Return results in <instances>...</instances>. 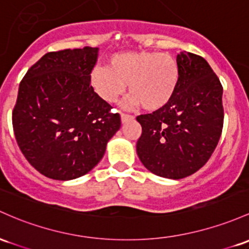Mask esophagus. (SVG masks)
<instances>
[{
    "instance_id": "34e87169",
    "label": "esophagus",
    "mask_w": 249,
    "mask_h": 249,
    "mask_svg": "<svg viewBox=\"0 0 249 249\" xmlns=\"http://www.w3.org/2000/svg\"><path fill=\"white\" fill-rule=\"evenodd\" d=\"M120 119H122V123L127 122V120L133 119V116H130V114H125V113H120Z\"/></svg>"
}]
</instances>
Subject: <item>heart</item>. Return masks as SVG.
<instances>
[{
    "mask_svg": "<svg viewBox=\"0 0 249 249\" xmlns=\"http://www.w3.org/2000/svg\"><path fill=\"white\" fill-rule=\"evenodd\" d=\"M179 68L173 55L158 52H123L110 56L108 67L89 72V85L105 103L112 104L125 92L124 105L156 111L170 102L178 84Z\"/></svg>",
    "mask_w": 249,
    "mask_h": 249,
    "instance_id": "b5f03b06",
    "label": "heart"
}]
</instances>
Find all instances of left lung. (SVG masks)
I'll return each instance as SVG.
<instances>
[{"mask_svg":"<svg viewBox=\"0 0 249 249\" xmlns=\"http://www.w3.org/2000/svg\"><path fill=\"white\" fill-rule=\"evenodd\" d=\"M178 84L170 102L141 114L137 155L149 171L164 178L190 176L208 162L223 126V89L202 56L179 52Z\"/></svg>","mask_w":249,"mask_h":249,"instance_id":"obj_1","label":"left lung"}]
</instances>
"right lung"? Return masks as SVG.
<instances>
[{"instance_id":"1","label":"right lung","mask_w":249,"mask_h":249,"mask_svg":"<svg viewBox=\"0 0 249 249\" xmlns=\"http://www.w3.org/2000/svg\"><path fill=\"white\" fill-rule=\"evenodd\" d=\"M99 48L45 54L18 87L13 111L16 142L39 173L58 181L91 171L120 129V116L89 85Z\"/></svg>"}]
</instances>
